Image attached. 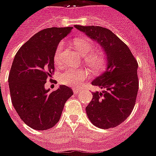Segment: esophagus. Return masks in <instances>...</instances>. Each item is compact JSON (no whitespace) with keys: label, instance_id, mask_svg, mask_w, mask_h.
Wrapping results in <instances>:
<instances>
[{"label":"esophagus","instance_id":"obj_1","mask_svg":"<svg viewBox=\"0 0 156 156\" xmlns=\"http://www.w3.org/2000/svg\"><path fill=\"white\" fill-rule=\"evenodd\" d=\"M73 91H74V94H78L81 90L79 89H76V88H74V89H73Z\"/></svg>","mask_w":156,"mask_h":156}]
</instances>
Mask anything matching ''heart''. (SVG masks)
Masks as SVG:
<instances>
[{"label": "heart", "instance_id": "b5f03b06", "mask_svg": "<svg viewBox=\"0 0 156 156\" xmlns=\"http://www.w3.org/2000/svg\"><path fill=\"white\" fill-rule=\"evenodd\" d=\"M74 45L79 53L86 55L85 59L91 67L97 69L102 65V58L98 52H94V44L93 41L87 38H77L74 41ZM64 47V43L61 41L58 44L54 54V62L59 65L62 62V51ZM89 73L86 69H77L73 68H66L61 71L58 76L59 82L63 85L76 87L79 86L88 77Z\"/></svg>", "mask_w": 156, "mask_h": 156}]
</instances>
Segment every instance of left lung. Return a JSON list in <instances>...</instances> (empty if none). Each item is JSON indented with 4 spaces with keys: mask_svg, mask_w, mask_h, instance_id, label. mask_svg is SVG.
<instances>
[{
    "mask_svg": "<svg viewBox=\"0 0 156 156\" xmlns=\"http://www.w3.org/2000/svg\"><path fill=\"white\" fill-rule=\"evenodd\" d=\"M74 27L97 41L107 57L106 69L92 82L104 90L93 92L86 107L87 116L99 128L119 126L135 107L139 90L137 61L128 46L108 29L94 25Z\"/></svg>",
    "mask_w": 156,
    "mask_h": 156,
    "instance_id": "8db88e82",
    "label": "left lung"
}]
</instances>
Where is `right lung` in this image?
Returning a JSON list of instances; mask_svg holds the SVG:
<instances>
[{
    "label": "right lung",
    "mask_w": 156,
    "mask_h": 156,
    "mask_svg": "<svg viewBox=\"0 0 156 156\" xmlns=\"http://www.w3.org/2000/svg\"><path fill=\"white\" fill-rule=\"evenodd\" d=\"M72 29L41 30L19 49L12 62L9 75L12 106L21 120L37 131L51 128L59 121L66 102L73 94L71 88L64 85L53 92L45 88L54 72L57 45Z\"/></svg>",
    "instance_id": "add662e5"
}]
</instances>
